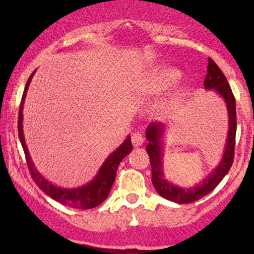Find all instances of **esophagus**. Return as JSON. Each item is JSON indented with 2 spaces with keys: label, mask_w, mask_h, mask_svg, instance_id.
<instances>
[{
  "label": "esophagus",
  "mask_w": 254,
  "mask_h": 254,
  "mask_svg": "<svg viewBox=\"0 0 254 254\" xmlns=\"http://www.w3.org/2000/svg\"><path fill=\"white\" fill-rule=\"evenodd\" d=\"M143 141H145V140H143L141 134H139V132H135V134H132L131 142H132V145L135 146V147H137V146H141Z\"/></svg>",
  "instance_id": "esophagus-1"
}]
</instances>
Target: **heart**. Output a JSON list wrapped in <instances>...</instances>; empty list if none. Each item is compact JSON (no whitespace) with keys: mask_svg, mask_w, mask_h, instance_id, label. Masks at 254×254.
Returning <instances> with one entry per match:
<instances>
[{"mask_svg":"<svg viewBox=\"0 0 254 254\" xmlns=\"http://www.w3.org/2000/svg\"><path fill=\"white\" fill-rule=\"evenodd\" d=\"M179 78H181V72L177 68L165 66V67L157 68L151 73L146 86L150 91L161 92L177 83Z\"/></svg>","mask_w":254,"mask_h":254,"instance_id":"heart-1","label":"heart"}]
</instances>
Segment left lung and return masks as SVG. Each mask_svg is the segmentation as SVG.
Segmentation results:
<instances>
[{"mask_svg": "<svg viewBox=\"0 0 254 254\" xmlns=\"http://www.w3.org/2000/svg\"><path fill=\"white\" fill-rule=\"evenodd\" d=\"M207 73L204 79V88L210 91L214 89L220 97L225 101L227 113H229V132H227L226 146H225L224 156L221 161L211 173H209L205 178L199 184H195L190 188H183V187L176 186L171 183L166 178L163 172V136L166 132V127L161 123H150L146 127V140L148 143L146 146L148 156H150L151 168H152V184L156 191L168 199L178 204H188L195 201L207 195L210 191L215 189V187L222 181L227 172L231 168L234 162L235 152V137H236V102L232 94L231 87L226 77L220 70L219 66L209 58L207 60Z\"/></svg>", "mask_w": 254, "mask_h": 254, "instance_id": "8db88e82", "label": "left lung"}]
</instances>
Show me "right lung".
Segmentation results:
<instances>
[{"label": "right lung", "instance_id": "add662e5", "mask_svg": "<svg viewBox=\"0 0 254 254\" xmlns=\"http://www.w3.org/2000/svg\"><path fill=\"white\" fill-rule=\"evenodd\" d=\"M34 73L35 71L30 75V77L28 78L27 84H25V88L24 92H23V97L19 106V115H18V135H19L20 143H22V147L24 150L25 160H27V165L28 168H29L30 175H32L33 181L37 183V186L47 195L66 206L83 210L98 206L99 204H102L106 200L109 191H111L113 183L115 181V175H117L119 163L122 162V160L125 156H127L132 151L130 136H127L124 140V142L107 157V160L104 161L103 165L99 168L98 173H97L96 177L89 183L78 187V188L68 189L61 188V187L55 186L51 182H49L45 177L40 175L39 171L37 170V167L33 163L32 157L29 155V151H28L27 145H25L24 135H23V106H24V99L25 96H27L28 87H29L30 81H32Z\"/></svg>", "mask_w": 254, "mask_h": 254}]
</instances>
